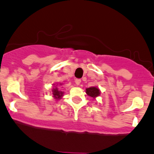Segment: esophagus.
Wrapping results in <instances>:
<instances>
[{
    "label": "esophagus",
    "mask_w": 154,
    "mask_h": 154,
    "mask_svg": "<svg viewBox=\"0 0 154 154\" xmlns=\"http://www.w3.org/2000/svg\"><path fill=\"white\" fill-rule=\"evenodd\" d=\"M75 84H76L77 85H79L81 84V79H76L75 80Z\"/></svg>",
    "instance_id": "34e87169"
}]
</instances>
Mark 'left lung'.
Returning a JSON list of instances; mask_svg holds the SVG:
<instances>
[{
    "label": "left lung",
    "mask_w": 154,
    "mask_h": 154,
    "mask_svg": "<svg viewBox=\"0 0 154 154\" xmlns=\"http://www.w3.org/2000/svg\"><path fill=\"white\" fill-rule=\"evenodd\" d=\"M86 93L88 96H91L93 98H96L99 96L100 94V91L97 88L95 87H92V88H89L86 89Z\"/></svg>",
    "instance_id": "8db88e82"
}]
</instances>
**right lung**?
<instances>
[{
	"mask_svg": "<svg viewBox=\"0 0 154 154\" xmlns=\"http://www.w3.org/2000/svg\"><path fill=\"white\" fill-rule=\"evenodd\" d=\"M63 93H64V92L59 91L58 88H56V87H55V88L53 89V97H55V99H61V98L63 96Z\"/></svg>",
	"mask_w": 154,
	"mask_h": 154,
	"instance_id": "add662e5",
	"label": "right lung"
}]
</instances>
